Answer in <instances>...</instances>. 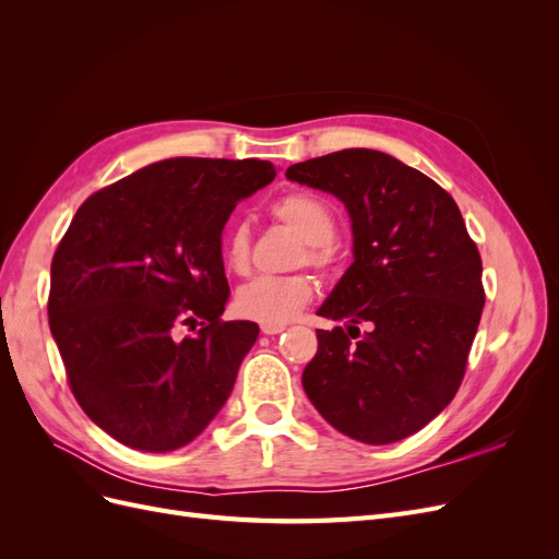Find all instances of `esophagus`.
<instances>
[{
    "mask_svg": "<svg viewBox=\"0 0 559 559\" xmlns=\"http://www.w3.org/2000/svg\"><path fill=\"white\" fill-rule=\"evenodd\" d=\"M284 331V326H273V324H263L261 326V333L263 335H277V333H282Z\"/></svg>",
    "mask_w": 559,
    "mask_h": 559,
    "instance_id": "1",
    "label": "esophagus"
}]
</instances>
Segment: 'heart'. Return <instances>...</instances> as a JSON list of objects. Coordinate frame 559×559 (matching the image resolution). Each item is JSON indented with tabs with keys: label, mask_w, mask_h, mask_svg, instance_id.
I'll list each match as a JSON object with an SVG mask.
<instances>
[{
	"label": "heart",
	"mask_w": 559,
	"mask_h": 559,
	"mask_svg": "<svg viewBox=\"0 0 559 559\" xmlns=\"http://www.w3.org/2000/svg\"><path fill=\"white\" fill-rule=\"evenodd\" d=\"M280 224L294 230L302 240L300 263L326 270L333 263L335 214L324 200L314 193L294 191L277 198L270 205ZM251 261V235L245 224H233L224 238V263L235 275H245ZM314 286L308 275L273 277L263 275L247 282L235 298L240 314L261 321V324L282 326L292 321L312 300Z\"/></svg>",
	"instance_id": "1"
}]
</instances>
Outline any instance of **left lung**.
<instances>
[{
  "mask_svg": "<svg viewBox=\"0 0 559 559\" xmlns=\"http://www.w3.org/2000/svg\"><path fill=\"white\" fill-rule=\"evenodd\" d=\"M286 179L341 200L354 238V263L317 310L343 326L317 331L302 389L333 429L396 443L462 384L485 306L478 247L452 195L382 151H335Z\"/></svg>",
  "mask_w": 559,
  "mask_h": 559,
  "instance_id": "obj_1",
  "label": "left lung"
}]
</instances>
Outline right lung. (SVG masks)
Here are the masks:
<instances>
[{
  "instance_id": "obj_1",
  "label": "right lung",
  "mask_w": 559,
  "mask_h": 559,
  "mask_svg": "<svg viewBox=\"0 0 559 559\" xmlns=\"http://www.w3.org/2000/svg\"><path fill=\"white\" fill-rule=\"evenodd\" d=\"M273 163L167 158L93 193L50 263L48 324L72 394L118 443L189 445L228 401L253 321H222V230ZM191 325L195 336L179 338Z\"/></svg>"
}]
</instances>
